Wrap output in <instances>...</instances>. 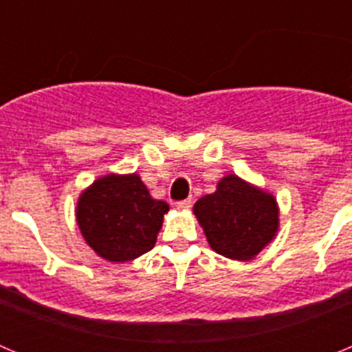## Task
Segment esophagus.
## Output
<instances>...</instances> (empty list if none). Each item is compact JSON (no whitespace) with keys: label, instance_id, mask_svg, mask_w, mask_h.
Listing matches in <instances>:
<instances>
[{"label":"esophagus","instance_id":"34e87169","mask_svg":"<svg viewBox=\"0 0 352 352\" xmlns=\"http://www.w3.org/2000/svg\"><path fill=\"white\" fill-rule=\"evenodd\" d=\"M176 208L182 211H186L190 210L192 208V199H185V201H179V203H176Z\"/></svg>","mask_w":352,"mask_h":352}]
</instances>
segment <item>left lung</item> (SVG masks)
Returning a JSON list of instances; mask_svg holds the SVG:
<instances>
[{"instance_id": "1", "label": "left lung", "mask_w": 352, "mask_h": 352, "mask_svg": "<svg viewBox=\"0 0 352 352\" xmlns=\"http://www.w3.org/2000/svg\"><path fill=\"white\" fill-rule=\"evenodd\" d=\"M194 214L217 254L234 261H250L278 231V204L270 192L227 174L217 190L194 204Z\"/></svg>"}]
</instances>
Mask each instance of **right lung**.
Returning <instances> with one entry per match:
<instances>
[{
  "instance_id": "obj_1",
  "label": "right lung",
  "mask_w": 352,
  "mask_h": 352,
  "mask_svg": "<svg viewBox=\"0 0 352 352\" xmlns=\"http://www.w3.org/2000/svg\"><path fill=\"white\" fill-rule=\"evenodd\" d=\"M167 211L169 204L151 197L139 174H107L80 194L76 219L98 256L126 263L155 247Z\"/></svg>"
}]
</instances>
